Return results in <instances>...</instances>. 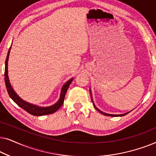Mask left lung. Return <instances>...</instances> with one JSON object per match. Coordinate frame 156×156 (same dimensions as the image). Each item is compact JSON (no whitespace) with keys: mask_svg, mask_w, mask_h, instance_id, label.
Masks as SVG:
<instances>
[{"mask_svg":"<svg viewBox=\"0 0 156 156\" xmlns=\"http://www.w3.org/2000/svg\"><path fill=\"white\" fill-rule=\"evenodd\" d=\"M90 93H91V90H90ZM91 101H92V103H93V104H94V108H96V109H97L98 112H99L100 113H101V114H104V115H105V116H125V115H126L127 114H129V113L130 112H127V113H126V114H119V115H114V114H106V113H104V112H101V110H99V108H97V107H96V106L94 105V102H93V100H92V96H91Z\"/></svg>","mask_w":156,"mask_h":156,"instance_id":"1","label":"left lung"}]
</instances>
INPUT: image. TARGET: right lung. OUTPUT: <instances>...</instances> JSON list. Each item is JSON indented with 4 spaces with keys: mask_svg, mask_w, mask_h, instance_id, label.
<instances>
[{
    "mask_svg": "<svg viewBox=\"0 0 156 156\" xmlns=\"http://www.w3.org/2000/svg\"><path fill=\"white\" fill-rule=\"evenodd\" d=\"M10 49H11V46L8 50L7 57H6L5 60V86L6 89H7L8 93L9 94L10 97L11 98L15 103L18 104V105L26 111L27 113L30 114L33 116H43V115H47V114H51L57 112V110L59 109V108L61 107L62 105L64 99H65V97L66 94V92H67L68 88H69L70 84L73 80V78L70 79V80L68 81L67 82H66L65 85H63L62 88L61 94H60V97H59V99L58 101L57 102L56 104H55L54 105L48 106V107H40V106H37L36 105H34V104H30L28 102H26L24 100H23L21 98L19 97V96L15 92V91L12 89L10 83L9 78H8V58H9V54Z\"/></svg>",
    "mask_w": 156,
    "mask_h": 156,
    "instance_id": "1",
    "label": "right lung"
}]
</instances>
